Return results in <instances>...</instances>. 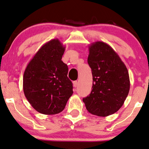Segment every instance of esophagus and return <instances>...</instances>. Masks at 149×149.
I'll list each match as a JSON object with an SVG mask.
<instances>
[{"label":"esophagus","instance_id":"1","mask_svg":"<svg viewBox=\"0 0 149 149\" xmlns=\"http://www.w3.org/2000/svg\"><path fill=\"white\" fill-rule=\"evenodd\" d=\"M73 84H74V86L75 88H76L77 86V81H74V82H73Z\"/></svg>","mask_w":149,"mask_h":149}]
</instances>
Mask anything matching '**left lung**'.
<instances>
[{
	"instance_id": "8db88e82",
	"label": "left lung",
	"mask_w": 149,
	"mask_h": 149,
	"mask_svg": "<svg viewBox=\"0 0 149 149\" xmlns=\"http://www.w3.org/2000/svg\"><path fill=\"white\" fill-rule=\"evenodd\" d=\"M88 63L93 74L90 95L83 98L90 113L106 117L117 112L128 95L130 77L126 66L107 44L98 41L89 47Z\"/></svg>"
}]
</instances>
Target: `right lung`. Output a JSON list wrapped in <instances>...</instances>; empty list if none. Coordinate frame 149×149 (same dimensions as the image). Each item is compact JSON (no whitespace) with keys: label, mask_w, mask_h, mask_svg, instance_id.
Returning a JSON list of instances; mask_svg holds the SVG:
<instances>
[{"label":"right lung","mask_w":149,"mask_h":149,"mask_svg":"<svg viewBox=\"0 0 149 149\" xmlns=\"http://www.w3.org/2000/svg\"><path fill=\"white\" fill-rule=\"evenodd\" d=\"M65 49L58 39L49 41L35 54L24 72V95L40 113H59L73 94L68 67L61 61Z\"/></svg>","instance_id":"1"}]
</instances>
